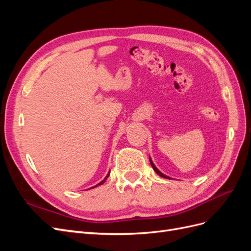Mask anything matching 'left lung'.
<instances>
[{"instance_id":"8db88e82","label":"left lung","mask_w":251,"mask_h":251,"mask_svg":"<svg viewBox=\"0 0 251 251\" xmlns=\"http://www.w3.org/2000/svg\"><path fill=\"white\" fill-rule=\"evenodd\" d=\"M150 161H151V166H153V169H154V171L159 175V176H161V177H163V178H166V179H170V177H168V176H165V175H163L162 173H160V172H159L158 171V169L156 168V166L154 165V163H153V161H151V159H150Z\"/></svg>"}]
</instances>
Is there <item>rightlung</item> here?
<instances>
[{
	"mask_svg": "<svg viewBox=\"0 0 251 251\" xmlns=\"http://www.w3.org/2000/svg\"><path fill=\"white\" fill-rule=\"evenodd\" d=\"M109 175H110V174H108V176H107V177H105V178H104V179H103V180H102V181H101V182H100V183H98V184H97V185H100V184H102V183H103V182H104V181H105V180H107V178H108V177H109ZM97 185H95V186H97ZM95 186H93V187H95Z\"/></svg>",
	"mask_w": 251,
	"mask_h": 251,
	"instance_id": "add662e5",
	"label": "right lung"
}]
</instances>
